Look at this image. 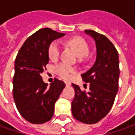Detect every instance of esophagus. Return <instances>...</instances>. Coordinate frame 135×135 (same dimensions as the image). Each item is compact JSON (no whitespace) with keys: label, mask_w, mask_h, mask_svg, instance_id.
<instances>
[{"label":"esophagus","mask_w":135,"mask_h":135,"mask_svg":"<svg viewBox=\"0 0 135 135\" xmlns=\"http://www.w3.org/2000/svg\"><path fill=\"white\" fill-rule=\"evenodd\" d=\"M65 84H66V86H70V85H71V82H66H66H65Z\"/></svg>","instance_id":"obj_1"}]
</instances>
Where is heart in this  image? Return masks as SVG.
Returning a JSON list of instances; mask_svg holds the SVG:
<instances>
[{"mask_svg": "<svg viewBox=\"0 0 135 135\" xmlns=\"http://www.w3.org/2000/svg\"><path fill=\"white\" fill-rule=\"evenodd\" d=\"M68 45L73 47L74 50L77 54L79 58H83L89 53V46L85 40L79 37H75L73 38L69 39L67 42ZM61 45L59 42H53L49 47L48 54L49 57L52 61H56L59 59V55L61 53ZM56 73L60 77L63 79H69L76 72L75 69L70 65L66 63H61L59 64L55 69Z\"/></svg>", "mask_w": 135, "mask_h": 135, "instance_id": "obj_1", "label": "heart"}]
</instances>
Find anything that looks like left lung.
<instances>
[{
	"instance_id": "8db88e82",
	"label": "left lung",
	"mask_w": 135,
	"mask_h": 135,
	"mask_svg": "<svg viewBox=\"0 0 135 135\" xmlns=\"http://www.w3.org/2000/svg\"><path fill=\"white\" fill-rule=\"evenodd\" d=\"M95 42L96 59L93 66L82 74L83 81L90 83L88 93L72 84L75 96L71 113L79 122L93 124L106 116L113 106L119 88V54L105 35L93 30H85Z\"/></svg>"
}]
</instances>
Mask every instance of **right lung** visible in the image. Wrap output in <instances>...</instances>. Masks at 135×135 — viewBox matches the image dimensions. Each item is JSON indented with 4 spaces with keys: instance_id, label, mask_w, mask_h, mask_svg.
I'll return each instance as SVG.
<instances>
[{
    "instance_id": "right-lung-1",
    "label": "right lung",
    "mask_w": 135,
    "mask_h": 135,
    "mask_svg": "<svg viewBox=\"0 0 135 135\" xmlns=\"http://www.w3.org/2000/svg\"><path fill=\"white\" fill-rule=\"evenodd\" d=\"M66 35L49 28L40 30L29 37L20 48L15 60L13 96L21 116L32 124L50 121L55 103L65 88V83L56 79L50 86L41 74L49 61L51 42Z\"/></svg>"
}]
</instances>
